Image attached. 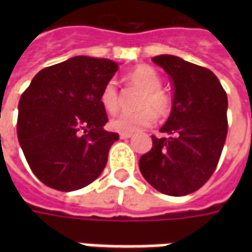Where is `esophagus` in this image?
Returning a JSON list of instances; mask_svg holds the SVG:
<instances>
[{"label": "esophagus", "mask_w": 252, "mask_h": 252, "mask_svg": "<svg viewBox=\"0 0 252 252\" xmlns=\"http://www.w3.org/2000/svg\"><path fill=\"white\" fill-rule=\"evenodd\" d=\"M132 136V133H120V139H129Z\"/></svg>", "instance_id": "34e87169"}]
</instances>
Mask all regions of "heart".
I'll return each mask as SVG.
<instances>
[{"instance_id": "b5f03b06", "label": "heart", "mask_w": 252, "mask_h": 252, "mask_svg": "<svg viewBox=\"0 0 252 252\" xmlns=\"http://www.w3.org/2000/svg\"><path fill=\"white\" fill-rule=\"evenodd\" d=\"M128 81L135 88L142 90L137 99V108H140V110L133 113H121L110 120V128L121 133H132L140 128L153 126L157 119L154 110L158 115L164 116L171 109V99L169 94L160 88L162 78L154 67L139 64L128 74ZM99 101L108 113H116L119 110L120 94L115 81H109L105 85Z\"/></svg>"}]
</instances>
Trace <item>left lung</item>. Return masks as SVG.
I'll use <instances>...</instances> for the list:
<instances>
[{
    "label": "left lung",
    "instance_id": "8db88e82",
    "mask_svg": "<svg viewBox=\"0 0 252 252\" xmlns=\"http://www.w3.org/2000/svg\"><path fill=\"white\" fill-rule=\"evenodd\" d=\"M153 62L169 74L174 88L173 106L153 148L140 157L139 169L150 185L169 195L198 190L215 173L228 129L227 93L205 67L174 55Z\"/></svg>",
    "mask_w": 252,
    "mask_h": 252
}]
</instances>
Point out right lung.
Instances as JSON below:
<instances>
[{
    "instance_id": "1",
    "label": "right lung",
    "mask_w": 252,
    "mask_h": 252,
    "mask_svg": "<svg viewBox=\"0 0 252 252\" xmlns=\"http://www.w3.org/2000/svg\"><path fill=\"white\" fill-rule=\"evenodd\" d=\"M109 59L74 57L36 74L19 102L17 137L33 174L72 191L97 180L119 135L104 126L101 92L117 71Z\"/></svg>"
}]
</instances>
